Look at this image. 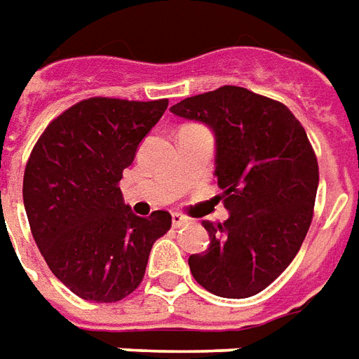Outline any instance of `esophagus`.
Segmentation results:
<instances>
[{
    "label": "esophagus",
    "mask_w": 359,
    "mask_h": 359,
    "mask_svg": "<svg viewBox=\"0 0 359 359\" xmlns=\"http://www.w3.org/2000/svg\"><path fill=\"white\" fill-rule=\"evenodd\" d=\"M171 222H172V226L179 228V226H182V224H187L188 219H187V217H182V215H180V213H172Z\"/></svg>",
    "instance_id": "1"
}]
</instances>
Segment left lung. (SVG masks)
I'll return each mask as SVG.
<instances>
[{"instance_id":"left-lung-1","label":"left lung","mask_w":359,"mask_h":359,"mask_svg":"<svg viewBox=\"0 0 359 359\" xmlns=\"http://www.w3.org/2000/svg\"><path fill=\"white\" fill-rule=\"evenodd\" d=\"M215 135V177L228 219L203 220L209 247L188 264L201 287L224 299L266 289L306 238L318 192V159L287 106L224 85L171 106Z\"/></svg>"}]
</instances>
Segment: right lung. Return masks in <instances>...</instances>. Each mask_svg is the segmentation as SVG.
<instances>
[{
  "mask_svg": "<svg viewBox=\"0 0 359 359\" xmlns=\"http://www.w3.org/2000/svg\"><path fill=\"white\" fill-rule=\"evenodd\" d=\"M167 104L87 98L53 119L32 150L22 182L32 236L53 274L83 301L131 294L154 241L171 228L167 211L137 217L119 190Z\"/></svg>",
  "mask_w": 359,
  "mask_h": 359,
  "instance_id": "1",
  "label": "right lung"
}]
</instances>
